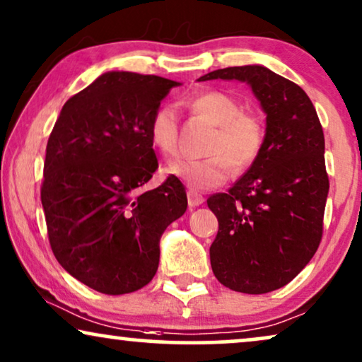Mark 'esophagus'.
Returning a JSON list of instances; mask_svg holds the SVG:
<instances>
[{
  "label": "esophagus",
  "mask_w": 362,
  "mask_h": 362,
  "mask_svg": "<svg viewBox=\"0 0 362 362\" xmlns=\"http://www.w3.org/2000/svg\"><path fill=\"white\" fill-rule=\"evenodd\" d=\"M187 199H189V206H192V209H195V206L204 204V197H202L199 192H195V190L187 192Z\"/></svg>",
  "instance_id": "esophagus-1"
}]
</instances>
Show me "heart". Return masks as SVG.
<instances>
[{
  "instance_id": "b5f03b06",
  "label": "heart",
  "mask_w": 362,
  "mask_h": 362,
  "mask_svg": "<svg viewBox=\"0 0 362 362\" xmlns=\"http://www.w3.org/2000/svg\"><path fill=\"white\" fill-rule=\"evenodd\" d=\"M195 114L215 125L206 142L205 158H180L165 168L194 190L221 187L231 175L247 170L259 157L264 146V127L257 115L245 112L242 100L221 90H205L187 100ZM148 139L163 157L177 156L178 117L170 104H162L148 120Z\"/></svg>"
}]
</instances>
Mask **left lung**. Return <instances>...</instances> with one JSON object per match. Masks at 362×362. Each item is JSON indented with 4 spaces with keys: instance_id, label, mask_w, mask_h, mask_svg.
Segmentation results:
<instances>
[{
    "instance_id": "obj_1",
    "label": "left lung",
    "mask_w": 362,
    "mask_h": 362,
    "mask_svg": "<svg viewBox=\"0 0 362 362\" xmlns=\"http://www.w3.org/2000/svg\"><path fill=\"white\" fill-rule=\"evenodd\" d=\"M247 83L267 114L259 157L226 194L206 204L218 220L210 247L216 279L263 295L288 285L316 253L329 190L325 134L300 86L263 66L216 69L199 81Z\"/></svg>"
}]
</instances>
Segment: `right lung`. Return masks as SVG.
Returning <instances> with one entry per match:
<instances>
[{
	"label": "right lung",
	"instance_id": "right-lung-1",
	"mask_svg": "<svg viewBox=\"0 0 362 362\" xmlns=\"http://www.w3.org/2000/svg\"><path fill=\"white\" fill-rule=\"evenodd\" d=\"M175 86L105 72L62 105L47 141L41 202L52 253L71 276L104 295L151 281L162 233L187 210L173 175L139 192L158 167L148 120Z\"/></svg>",
	"mask_w": 362,
	"mask_h": 362
}]
</instances>
